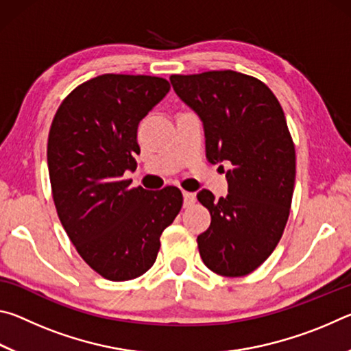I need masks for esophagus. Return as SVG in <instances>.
Wrapping results in <instances>:
<instances>
[{
	"instance_id": "obj_1",
	"label": "esophagus",
	"mask_w": 351,
	"mask_h": 351,
	"mask_svg": "<svg viewBox=\"0 0 351 351\" xmlns=\"http://www.w3.org/2000/svg\"><path fill=\"white\" fill-rule=\"evenodd\" d=\"M182 198H184V206H192L195 201H197V197H195V193L192 192H184L182 193Z\"/></svg>"
}]
</instances>
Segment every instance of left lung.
Returning <instances> with one entry per match:
<instances>
[{
	"label": "left lung",
	"instance_id": "obj_1",
	"mask_svg": "<svg viewBox=\"0 0 351 351\" xmlns=\"http://www.w3.org/2000/svg\"><path fill=\"white\" fill-rule=\"evenodd\" d=\"M170 83L203 122L209 162L232 165L228 197L206 189L197 195L212 217L197 240L201 258L219 276L251 274L274 251L289 217L295 150L285 112L263 82L237 71L170 75Z\"/></svg>",
	"mask_w": 351,
	"mask_h": 351
}]
</instances>
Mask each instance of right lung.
<instances>
[{
    "instance_id": "1",
    "label": "right lung",
    "mask_w": 351,
    "mask_h": 351,
    "mask_svg": "<svg viewBox=\"0 0 351 351\" xmlns=\"http://www.w3.org/2000/svg\"><path fill=\"white\" fill-rule=\"evenodd\" d=\"M170 91L165 79L104 74L62 105L47 139V167L58 218L77 252L100 276L132 280L152 268L161 234L182 206L176 187H130L138 125Z\"/></svg>"
}]
</instances>
